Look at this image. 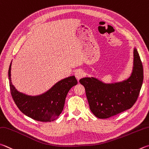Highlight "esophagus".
I'll use <instances>...</instances> for the list:
<instances>
[{"mask_svg": "<svg viewBox=\"0 0 149 149\" xmlns=\"http://www.w3.org/2000/svg\"><path fill=\"white\" fill-rule=\"evenodd\" d=\"M75 77H76L77 79L79 80L81 79V78H82L84 75H85V73H84V72L82 70L79 69L75 71Z\"/></svg>", "mask_w": 149, "mask_h": 149, "instance_id": "esophagus-1", "label": "esophagus"}]
</instances>
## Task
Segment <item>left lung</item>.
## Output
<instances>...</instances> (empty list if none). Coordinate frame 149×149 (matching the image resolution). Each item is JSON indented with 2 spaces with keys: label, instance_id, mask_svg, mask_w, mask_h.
<instances>
[{
  "label": "left lung",
  "instance_id": "left-lung-1",
  "mask_svg": "<svg viewBox=\"0 0 149 149\" xmlns=\"http://www.w3.org/2000/svg\"><path fill=\"white\" fill-rule=\"evenodd\" d=\"M143 81L141 61L134 50V68L131 76L123 82L105 84L94 77H85L79 83L85 88L92 113L99 118H107L130 109L137 101Z\"/></svg>",
  "mask_w": 149,
  "mask_h": 149
}]
</instances>
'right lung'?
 Segmentation results:
<instances>
[{
  "label": "right lung",
  "mask_w": 149,
  "mask_h": 149,
  "mask_svg": "<svg viewBox=\"0 0 149 149\" xmlns=\"http://www.w3.org/2000/svg\"><path fill=\"white\" fill-rule=\"evenodd\" d=\"M11 64L8 70L11 95L19 109L29 117L38 121L50 122L56 119L63 111L70 89L77 84L75 76L60 81L42 95L26 96L19 93L11 82Z\"/></svg>",
  "instance_id": "add662e5"
}]
</instances>
